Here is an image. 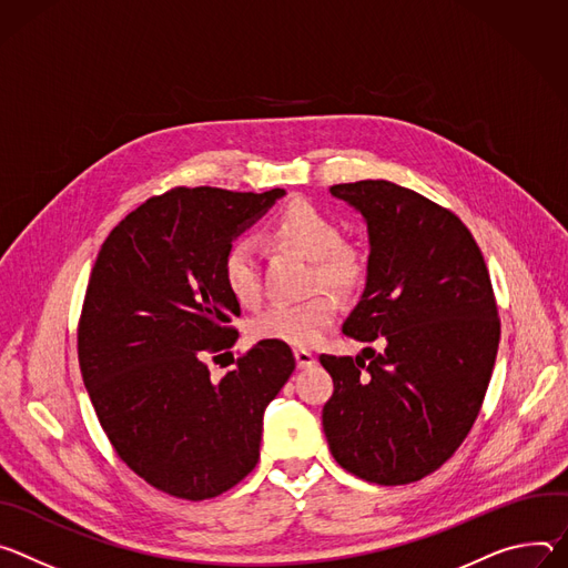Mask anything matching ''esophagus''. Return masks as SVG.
I'll list each match as a JSON object with an SVG mask.
<instances>
[{"mask_svg":"<svg viewBox=\"0 0 568 568\" xmlns=\"http://www.w3.org/2000/svg\"><path fill=\"white\" fill-rule=\"evenodd\" d=\"M293 354H295V363H297V367H300V369L311 367L313 363H316V356H313V354H311L308 349H304V347L293 349Z\"/></svg>","mask_w":568,"mask_h":568,"instance_id":"esophagus-1","label":"esophagus"}]
</instances>
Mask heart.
Listing matches in <instances>:
<instances>
[{
  "label": "heart",
  "instance_id": "b5f03b06",
  "mask_svg": "<svg viewBox=\"0 0 568 568\" xmlns=\"http://www.w3.org/2000/svg\"><path fill=\"white\" fill-rule=\"evenodd\" d=\"M268 236L311 260L313 288L327 286L336 293H352L365 282L367 262L361 247L345 241L341 225L316 205L288 203L271 221ZM221 277L239 302H255L262 293L257 243L247 236L234 239L221 260ZM336 311L338 302L325 291L300 302H271L250 321V336L300 347L311 345L329 329Z\"/></svg>",
  "mask_w": 568,
  "mask_h": 568
}]
</instances>
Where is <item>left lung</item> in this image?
<instances>
[{
  "label": "left lung",
  "mask_w": 568,
  "mask_h": 568,
  "mask_svg": "<svg viewBox=\"0 0 568 568\" xmlns=\"http://www.w3.org/2000/svg\"><path fill=\"white\" fill-rule=\"evenodd\" d=\"M369 234L365 291L343 325L379 354H321L334 379L323 428L336 463L376 485L443 467L471 430L500 321L483 252L447 207L388 180L334 184Z\"/></svg>",
  "instance_id": "obj_1"
}]
</instances>
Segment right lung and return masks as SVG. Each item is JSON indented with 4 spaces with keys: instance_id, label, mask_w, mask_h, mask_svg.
Here are the masks:
<instances>
[{
    "instance_id": "1",
    "label": "right lung",
    "mask_w": 568,
    "mask_h": 568,
    "mask_svg": "<svg viewBox=\"0 0 568 568\" xmlns=\"http://www.w3.org/2000/svg\"><path fill=\"white\" fill-rule=\"evenodd\" d=\"M284 196L175 186L125 216L103 241L79 321V365L116 456L151 487L214 498L260 460L264 410L288 382L286 343L230 354L239 300L221 260L234 236Z\"/></svg>"
}]
</instances>
